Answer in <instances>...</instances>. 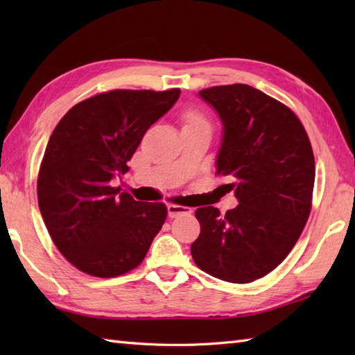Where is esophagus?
<instances>
[{
    "instance_id": "obj_1",
    "label": "esophagus",
    "mask_w": 355,
    "mask_h": 355,
    "mask_svg": "<svg viewBox=\"0 0 355 355\" xmlns=\"http://www.w3.org/2000/svg\"><path fill=\"white\" fill-rule=\"evenodd\" d=\"M189 214H192V209H189V207H183V206H177V205L168 206V216L169 218H177L182 215H189Z\"/></svg>"
}]
</instances>
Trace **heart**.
Instances as JSON below:
<instances>
[{"instance_id": "1", "label": "heart", "mask_w": 355, "mask_h": 355, "mask_svg": "<svg viewBox=\"0 0 355 355\" xmlns=\"http://www.w3.org/2000/svg\"><path fill=\"white\" fill-rule=\"evenodd\" d=\"M184 128H210V123L200 112L189 111L184 114Z\"/></svg>"}]
</instances>
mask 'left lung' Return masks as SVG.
<instances>
[{"label":"left lung","instance_id":"1","mask_svg":"<svg viewBox=\"0 0 355 355\" xmlns=\"http://www.w3.org/2000/svg\"><path fill=\"white\" fill-rule=\"evenodd\" d=\"M223 125L216 173L239 205L221 215L197 209L201 232L191 245L207 275L248 284L281 263L310 216L315 177L310 139L296 114L250 85L201 89Z\"/></svg>","mask_w":355,"mask_h":355}]
</instances>
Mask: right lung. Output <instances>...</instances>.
<instances>
[{
  "label": "right lung",
  "mask_w": 355,
  "mask_h": 355,
  "mask_svg": "<svg viewBox=\"0 0 355 355\" xmlns=\"http://www.w3.org/2000/svg\"><path fill=\"white\" fill-rule=\"evenodd\" d=\"M180 89H114L80 102L51 132L37 175V202L64 258L87 275L114 277L135 268L168 215L162 202L135 201L112 186L149 126Z\"/></svg>",
  "instance_id": "obj_1"
}]
</instances>
